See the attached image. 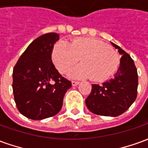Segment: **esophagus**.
<instances>
[{
  "label": "esophagus",
  "mask_w": 148,
  "mask_h": 148,
  "mask_svg": "<svg viewBox=\"0 0 148 148\" xmlns=\"http://www.w3.org/2000/svg\"><path fill=\"white\" fill-rule=\"evenodd\" d=\"M71 83H72V86H77V85L79 84V82H77V81H72V82H71Z\"/></svg>",
  "instance_id": "esophagus-1"
}]
</instances>
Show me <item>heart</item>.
Segmentation results:
<instances>
[{
    "instance_id": "heart-1",
    "label": "heart",
    "mask_w": 148,
    "mask_h": 148,
    "mask_svg": "<svg viewBox=\"0 0 148 148\" xmlns=\"http://www.w3.org/2000/svg\"><path fill=\"white\" fill-rule=\"evenodd\" d=\"M52 58L61 74L67 73L81 58L82 65L70 72L74 78L90 77L93 80H104L114 74L120 66V57L113 49L102 41L90 38L74 39L71 46L58 42L54 47Z\"/></svg>"
}]
</instances>
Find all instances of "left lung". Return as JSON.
<instances>
[{"label":"left lung","instance_id":"1","mask_svg":"<svg viewBox=\"0 0 148 148\" xmlns=\"http://www.w3.org/2000/svg\"><path fill=\"white\" fill-rule=\"evenodd\" d=\"M112 44L122 55L120 68L109 81L101 85H92L86 104L94 114L117 116L127 110L136 99L138 74L130 55L116 44Z\"/></svg>","mask_w":148,"mask_h":148}]
</instances>
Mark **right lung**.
<instances>
[{"label": "right lung", "instance_id": "add662e5", "mask_svg": "<svg viewBox=\"0 0 148 148\" xmlns=\"http://www.w3.org/2000/svg\"><path fill=\"white\" fill-rule=\"evenodd\" d=\"M58 34L38 37L28 46L15 65L12 90L18 110L24 116L39 121L58 113L71 82L62 76L51 60Z\"/></svg>", "mask_w": 148, "mask_h": 148}]
</instances>
